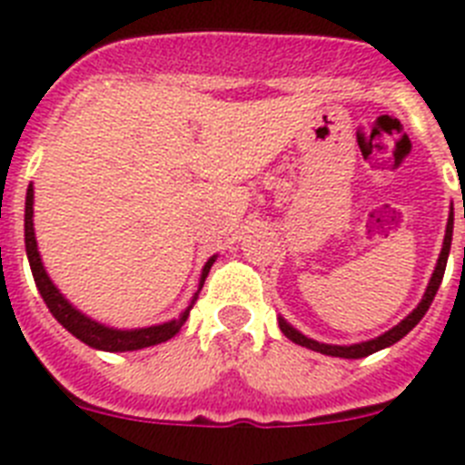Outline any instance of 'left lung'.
I'll return each mask as SVG.
<instances>
[{"instance_id":"left-lung-1","label":"left lung","mask_w":465,"mask_h":465,"mask_svg":"<svg viewBox=\"0 0 465 465\" xmlns=\"http://www.w3.org/2000/svg\"><path fill=\"white\" fill-rule=\"evenodd\" d=\"M451 230H454V216L450 213V219H447V230H445V242H442V252H440V258H438V265H435L433 270V277H430L429 286H426V293L424 298H421V302H419L417 307L412 310V314H408L405 319H402L398 326H393L391 331H386L384 335H380V338L375 340H368V342H361V344H349V347H340V344H323V342H316V340L307 338V335H302L300 331H295L291 323H286L279 316V328H282V332L286 335V338L291 340V342L300 344V347H307L312 349V351H319V354H326V356H340V359H363V356H371L375 354V351H380V349L384 347H391V344H396L398 340L405 338L410 331H412L414 326H417L419 322H421V316L429 312L430 302H433L435 293H438V289H440V282H442V274H445V268H447V258H450V246H451Z\"/></svg>"}]
</instances>
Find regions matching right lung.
Listing matches in <instances>:
<instances>
[{"label": "right lung", "instance_id": "obj_1", "mask_svg": "<svg viewBox=\"0 0 465 465\" xmlns=\"http://www.w3.org/2000/svg\"><path fill=\"white\" fill-rule=\"evenodd\" d=\"M35 204V188H27V197H25V249H27V261H30L32 277L36 282V289H39L41 298L46 302V307L51 310V314L55 316L57 322L63 323L74 338H79L81 342H85L93 349H102V351H134V349L153 347V344L167 342L170 338H174L176 332L182 331V326L186 323L188 312H191L193 302L197 300V293L203 289L204 279H207L209 270H212L216 256H212L207 261V265L203 268V277H200V289L193 295L191 305L186 307L179 319L167 323H160V326H149V328H134V331H118V328H109L104 323H97L90 316L81 314L74 305H69V300L64 298L60 291L55 289V283L51 282V277L44 270V262H41L39 249H36V237H35V223H32V209Z\"/></svg>", "mask_w": 465, "mask_h": 465}]
</instances>
